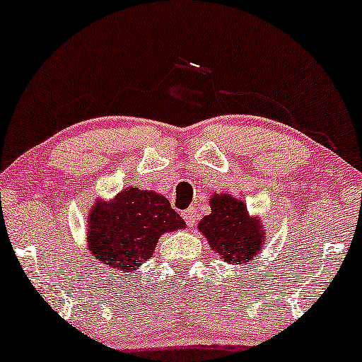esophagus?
<instances>
[{
    "label": "esophagus",
    "mask_w": 362,
    "mask_h": 362,
    "mask_svg": "<svg viewBox=\"0 0 362 362\" xmlns=\"http://www.w3.org/2000/svg\"><path fill=\"white\" fill-rule=\"evenodd\" d=\"M182 216H184L185 223L189 228H194L195 223H197V212H195V207H189L187 211H184V214Z\"/></svg>",
    "instance_id": "obj_1"
}]
</instances>
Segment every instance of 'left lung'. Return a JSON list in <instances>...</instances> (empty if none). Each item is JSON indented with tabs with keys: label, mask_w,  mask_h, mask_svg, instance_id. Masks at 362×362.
<instances>
[{
	"label": "left lung",
	"mask_w": 362,
	"mask_h": 362,
	"mask_svg": "<svg viewBox=\"0 0 362 362\" xmlns=\"http://www.w3.org/2000/svg\"><path fill=\"white\" fill-rule=\"evenodd\" d=\"M211 214L204 216L199 230L207 245L228 264H250L263 251L267 233L258 216L247 212L246 204L230 194L209 199Z\"/></svg>",
	"instance_id": "1"
}]
</instances>
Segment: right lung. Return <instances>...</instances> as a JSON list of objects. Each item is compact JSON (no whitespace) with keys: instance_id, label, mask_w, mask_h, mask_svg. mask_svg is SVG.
I'll return each instance as SVG.
<instances>
[{"instance_id":"1","label":"right lung","mask_w":362,"mask_h":362,"mask_svg":"<svg viewBox=\"0 0 362 362\" xmlns=\"http://www.w3.org/2000/svg\"><path fill=\"white\" fill-rule=\"evenodd\" d=\"M185 229L168 199L126 187L111 200L95 199L87 214V251L107 273H134L153 255L165 233Z\"/></svg>"}]
</instances>
